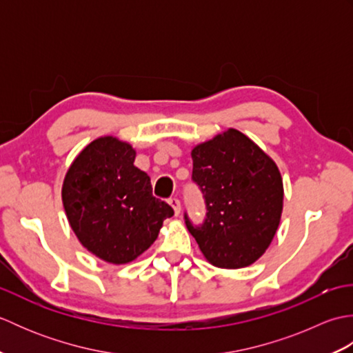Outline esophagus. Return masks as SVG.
Instances as JSON below:
<instances>
[{"label":"esophagus","mask_w":353,"mask_h":353,"mask_svg":"<svg viewBox=\"0 0 353 353\" xmlns=\"http://www.w3.org/2000/svg\"><path fill=\"white\" fill-rule=\"evenodd\" d=\"M168 203L171 205V208H172V209H174V214H176V215L181 214V209H182V206H181V200H179L177 197H171V199L168 200Z\"/></svg>","instance_id":"esophagus-1"}]
</instances>
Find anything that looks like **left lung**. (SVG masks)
I'll return each instance as SVG.
<instances>
[{"label": "left lung", "mask_w": 353, "mask_h": 353, "mask_svg": "<svg viewBox=\"0 0 353 353\" xmlns=\"http://www.w3.org/2000/svg\"><path fill=\"white\" fill-rule=\"evenodd\" d=\"M192 182L206 215L183 219L201 253L215 267L253 264L272 243L281 221L283 186L276 163L235 129L192 148Z\"/></svg>", "instance_id": "obj_1"}]
</instances>
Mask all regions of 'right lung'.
I'll return each mask as SVG.
<instances>
[{
  "label": "right lung",
  "mask_w": 353,
  "mask_h": 353,
  "mask_svg": "<svg viewBox=\"0 0 353 353\" xmlns=\"http://www.w3.org/2000/svg\"><path fill=\"white\" fill-rule=\"evenodd\" d=\"M134 150L117 138L92 141L66 172L62 200L79 241L112 264L145 252L165 219L174 214L153 197L147 172L133 165Z\"/></svg>",
  "instance_id": "obj_1"
}]
</instances>
